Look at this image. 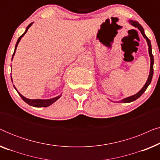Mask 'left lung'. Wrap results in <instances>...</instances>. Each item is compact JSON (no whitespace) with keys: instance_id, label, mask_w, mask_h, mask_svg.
<instances>
[{"instance_id":"8db88e82","label":"left lung","mask_w":160,"mask_h":160,"mask_svg":"<svg viewBox=\"0 0 160 160\" xmlns=\"http://www.w3.org/2000/svg\"><path fill=\"white\" fill-rule=\"evenodd\" d=\"M129 22H130L132 26H134V27L137 28L140 31H141V34L143 35V36L146 38V41H147L148 47V54H149V56H150L151 64H150L149 75H148V79H147V81H146V84H144L143 88H142L141 90H140L137 94H135V95L130 96V97L124 98V99L121 100V101H119V102H124V103H125V102H130L134 101V100H137L138 98L141 97V96L143 95V93L144 92L146 91V89H147L148 85L150 84L151 82H152V77H153V74H154V56H153V54H152V44H151V41H150L149 39L147 38V36H146L145 35V32H144V30H143V27H142V26L140 25V24L138 22L133 21V20H130V21H129Z\"/></svg>"}]
</instances>
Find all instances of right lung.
Segmentation results:
<instances>
[{
	"label": "right lung",
	"mask_w": 160,
	"mask_h": 160,
	"mask_svg": "<svg viewBox=\"0 0 160 160\" xmlns=\"http://www.w3.org/2000/svg\"><path fill=\"white\" fill-rule=\"evenodd\" d=\"M32 23H33V22L30 23V25L28 26L27 28H26L25 32H24V33H23L22 35V36L18 38V40H17V43H16V46H15V49H14V54H13V55H12V59H13V58H14V54H15V52H16L17 47V46H18L19 42V41H20L21 38H22V37L24 36V35H25V34L26 33V32H27L28 30L29 29V28L32 25ZM11 77H12V76H11ZM14 87L15 88V89H16V90H17V92H18L19 96H20V97L22 98V100H24V101H25V102H27V103H28V105H30V106H34V107H48V106H49L50 105H52V103H54V102L57 101V100H58L59 99V98H60L61 97V95H60L58 96V97L54 98H52V99H48V100H41V99L31 100V99H28V98H26L25 97H24L23 95H22L21 94L19 93L18 91H17V89H16V87H15L14 86Z\"/></svg>",
	"instance_id": "add662e5"
}]
</instances>
